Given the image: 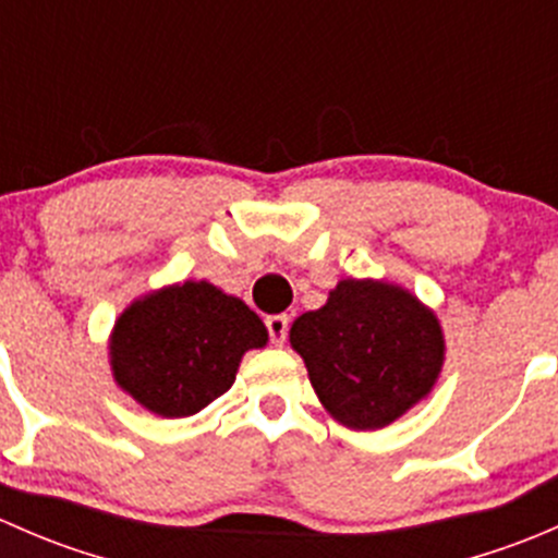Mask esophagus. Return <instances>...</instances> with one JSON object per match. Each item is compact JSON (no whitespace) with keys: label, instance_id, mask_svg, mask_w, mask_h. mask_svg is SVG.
I'll list each match as a JSON object with an SVG mask.
<instances>
[{"label":"esophagus","instance_id":"obj_1","mask_svg":"<svg viewBox=\"0 0 558 558\" xmlns=\"http://www.w3.org/2000/svg\"><path fill=\"white\" fill-rule=\"evenodd\" d=\"M267 331H269V340H272L275 345H283L286 335H289V315H286V313L269 315Z\"/></svg>","mask_w":558,"mask_h":558}]
</instances>
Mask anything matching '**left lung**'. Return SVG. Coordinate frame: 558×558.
Segmentation results:
<instances>
[{"instance_id": "1", "label": "left lung", "mask_w": 558, "mask_h": 558, "mask_svg": "<svg viewBox=\"0 0 558 558\" xmlns=\"http://www.w3.org/2000/svg\"><path fill=\"white\" fill-rule=\"evenodd\" d=\"M320 404L348 429H384L435 388L446 337L432 307L397 283L340 280L291 324Z\"/></svg>"}]
</instances>
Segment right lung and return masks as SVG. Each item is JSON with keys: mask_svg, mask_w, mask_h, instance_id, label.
Returning <instances> with one entry per match:
<instances>
[{"mask_svg": "<svg viewBox=\"0 0 558 558\" xmlns=\"http://www.w3.org/2000/svg\"><path fill=\"white\" fill-rule=\"evenodd\" d=\"M269 335L243 300L207 280L140 296L110 331L116 384L161 418H185L227 393L243 356Z\"/></svg>", "mask_w": 558, "mask_h": 558, "instance_id": "obj_1", "label": "right lung"}]
</instances>
